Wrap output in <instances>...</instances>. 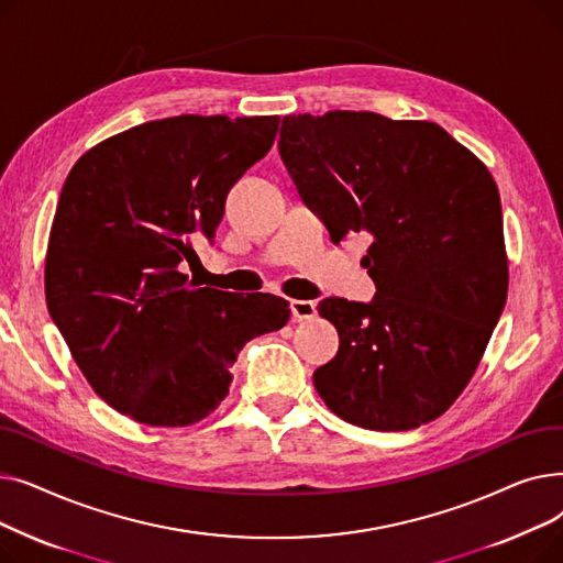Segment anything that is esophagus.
<instances>
[{"instance_id": "34e87169", "label": "esophagus", "mask_w": 563, "mask_h": 563, "mask_svg": "<svg viewBox=\"0 0 563 563\" xmlns=\"http://www.w3.org/2000/svg\"><path fill=\"white\" fill-rule=\"evenodd\" d=\"M289 310H291L294 321H303V319H312L317 314V303L294 299V301H289Z\"/></svg>"}]
</instances>
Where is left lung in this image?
<instances>
[{
  "label": "left lung",
  "mask_w": 563,
  "mask_h": 563,
  "mask_svg": "<svg viewBox=\"0 0 563 563\" xmlns=\"http://www.w3.org/2000/svg\"><path fill=\"white\" fill-rule=\"evenodd\" d=\"M280 159L333 244L369 232V303L323 299L335 358L314 388L342 420L406 431L445 412L507 303L501 205L488 168L429 121L372 111L285 115Z\"/></svg>",
  "instance_id": "8db88e82"
}]
</instances>
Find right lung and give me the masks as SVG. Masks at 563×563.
<instances>
[{"instance_id": "1", "label": "right lung", "mask_w": 563, "mask_h": 563, "mask_svg": "<svg viewBox=\"0 0 563 563\" xmlns=\"http://www.w3.org/2000/svg\"><path fill=\"white\" fill-rule=\"evenodd\" d=\"M278 115H175L91 147L58 196L45 299L75 363L118 412L187 427L225 399L244 344L283 329L272 294L196 287L194 240L214 242L228 191L274 145Z\"/></svg>"}]
</instances>
